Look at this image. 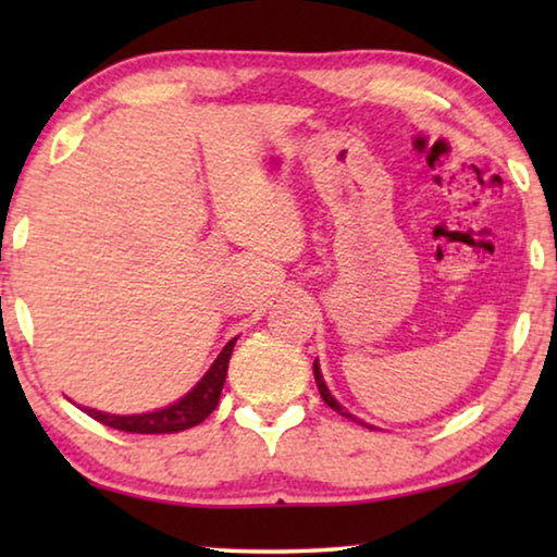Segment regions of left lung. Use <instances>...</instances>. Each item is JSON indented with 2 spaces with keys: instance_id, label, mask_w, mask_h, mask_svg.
Instances as JSON below:
<instances>
[{
  "instance_id": "left-lung-1",
  "label": "left lung",
  "mask_w": 557,
  "mask_h": 557,
  "mask_svg": "<svg viewBox=\"0 0 557 557\" xmlns=\"http://www.w3.org/2000/svg\"><path fill=\"white\" fill-rule=\"evenodd\" d=\"M314 380H317V387H319V393H322V400L326 403V406H330L332 410H337L339 416H345V418H349V421H357V423H362V425H368L364 421H360V418L357 416H352L349 413V410L342 406V403H337V398H334V395L330 393V387H326V383H324V377H322V368H319V360H314ZM368 429H372V425H368Z\"/></svg>"
}]
</instances>
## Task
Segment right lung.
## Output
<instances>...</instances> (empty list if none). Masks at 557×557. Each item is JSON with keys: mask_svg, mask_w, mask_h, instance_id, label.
<instances>
[{"mask_svg": "<svg viewBox=\"0 0 557 557\" xmlns=\"http://www.w3.org/2000/svg\"><path fill=\"white\" fill-rule=\"evenodd\" d=\"M238 337H233L223 347V352L215 357V362L210 364V370L205 372L193 391L182 395L180 400L170 403V406L149 410V413H132V416H116V413H103L96 408H83L90 418H96L98 423L111 425V429L126 431V433H180L193 425L202 423L212 410H215L220 393H223L225 377H227V362H231L233 347Z\"/></svg>", "mask_w": 557, "mask_h": 557, "instance_id": "obj_1", "label": "right lung"}]
</instances>
